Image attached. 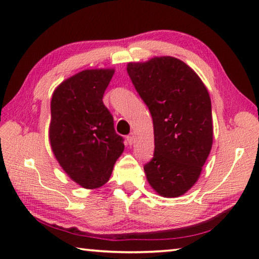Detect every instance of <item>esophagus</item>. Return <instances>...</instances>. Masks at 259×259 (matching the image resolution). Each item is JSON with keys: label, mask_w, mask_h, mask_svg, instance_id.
I'll use <instances>...</instances> for the list:
<instances>
[{"label": "esophagus", "mask_w": 259, "mask_h": 259, "mask_svg": "<svg viewBox=\"0 0 259 259\" xmlns=\"http://www.w3.org/2000/svg\"><path fill=\"white\" fill-rule=\"evenodd\" d=\"M134 134L133 133H131L130 135H127V142H128V145H133V142H134Z\"/></svg>", "instance_id": "esophagus-1"}]
</instances>
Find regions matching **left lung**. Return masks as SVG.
<instances>
[{
  "instance_id": "left-lung-1",
  "label": "left lung",
  "mask_w": 259,
  "mask_h": 259,
  "mask_svg": "<svg viewBox=\"0 0 259 259\" xmlns=\"http://www.w3.org/2000/svg\"><path fill=\"white\" fill-rule=\"evenodd\" d=\"M127 73L154 122V157L143 166L147 180L160 196L184 195L197 181L212 147L209 93L175 57L128 63Z\"/></svg>"
}]
</instances>
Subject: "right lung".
<instances>
[{
	"mask_svg": "<svg viewBox=\"0 0 259 259\" xmlns=\"http://www.w3.org/2000/svg\"><path fill=\"white\" fill-rule=\"evenodd\" d=\"M113 70H84L54 92L49 139L55 157L72 180L83 188L108 182L124 151L103 95Z\"/></svg>",
	"mask_w": 259,
	"mask_h": 259,
	"instance_id": "obj_1",
	"label": "right lung"
}]
</instances>
